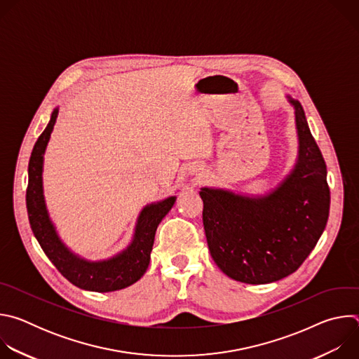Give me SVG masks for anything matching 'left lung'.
I'll return each mask as SVG.
<instances>
[{
	"mask_svg": "<svg viewBox=\"0 0 359 359\" xmlns=\"http://www.w3.org/2000/svg\"><path fill=\"white\" fill-rule=\"evenodd\" d=\"M299 142L291 173L260 197L203 187V226L212 257L230 278L245 284H269L294 271L320 240L330 215V187L321 150L298 100Z\"/></svg>",
	"mask_w": 359,
	"mask_h": 359,
	"instance_id": "obj_1",
	"label": "left lung"
}]
</instances>
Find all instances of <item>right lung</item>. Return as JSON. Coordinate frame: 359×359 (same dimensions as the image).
I'll use <instances>...</instances> for the list:
<instances>
[{
	"instance_id": "add662e5",
	"label": "right lung",
	"mask_w": 359,
	"mask_h": 359,
	"mask_svg": "<svg viewBox=\"0 0 359 359\" xmlns=\"http://www.w3.org/2000/svg\"><path fill=\"white\" fill-rule=\"evenodd\" d=\"M57 118L58 109H54L48 126L32 149L28 165L27 210L32 233L50 263L74 285L96 292H109L129 287L146 273L156 229L173 208L176 197L149 204L142 210L130 245L116 257L95 263L78 257L58 237L53 222L49 220L42 191L43 151Z\"/></svg>"
}]
</instances>
